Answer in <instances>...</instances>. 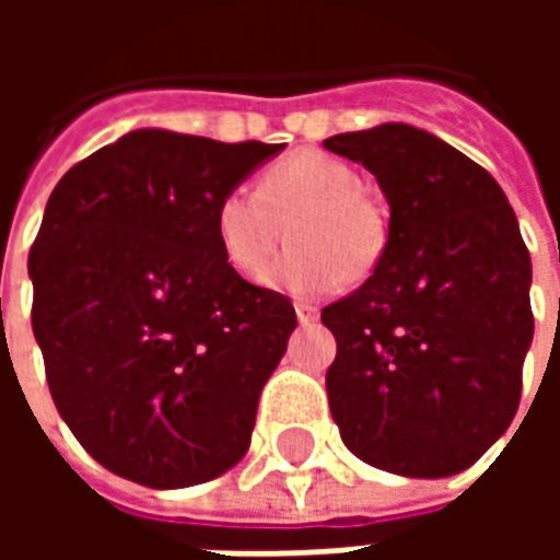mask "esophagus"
Masks as SVG:
<instances>
[{
    "label": "esophagus",
    "mask_w": 560,
    "mask_h": 560,
    "mask_svg": "<svg viewBox=\"0 0 560 560\" xmlns=\"http://www.w3.org/2000/svg\"><path fill=\"white\" fill-rule=\"evenodd\" d=\"M293 308H296V320H300L303 327H308V324H315V320H317V305L296 303Z\"/></svg>",
    "instance_id": "esophagus-1"
}]
</instances>
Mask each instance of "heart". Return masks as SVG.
Listing matches in <instances>:
<instances>
[{"label": "heart", "instance_id": "b5f03b06", "mask_svg": "<svg viewBox=\"0 0 560 560\" xmlns=\"http://www.w3.org/2000/svg\"><path fill=\"white\" fill-rule=\"evenodd\" d=\"M288 224L291 248L269 267L267 288L288 296H320L341 281H363L387 252V215L360 188L351 164L324 152L276 161L257 191L231 188L215 203V240L224 260L257 279Z\"/></svg>", "mask_w": 560, "mask_h": 560}]
</instances>
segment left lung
Wrapping results in <instances>:
<instances>
[{
    "label": "left lung",
    "instance_id": "obj_1",
    "mask_svg": "<svg viewBox=\"0 0 560 560\" xmlns=\"http://www.w3.org/2000/svg\"><path fill=\"white\" fill-rule=\"evenodd\" d=\"M389 203L387 252L320 320L339 353L327 396L341 441L372 468L453 477L510 429L534 339L530 255L510 200L441 138L405 122L324 140Z\"/></svg>",
    "mask_w": 560,
    "mask_h": 560
}]
</instances>
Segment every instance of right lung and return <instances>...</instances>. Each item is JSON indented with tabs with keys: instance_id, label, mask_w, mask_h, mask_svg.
I'll return each instance as SVG.
<instances>
[{
	"instance_id": "add662e5",
	"label": "right lung",
	"mask_w": 560,
	"mask_h": 560,
	"mask_svg": "<svg viewBox=\"0 0 560 560\" xmlns=\"http://www.w3.org/2000/svg\"><path fill=\"white\" fill-rule=\"evenodd\" d=\"M281 149L138 128L74 164L44 207L30 279L50 396L126 480L185 489L248 450L296 312L224 260L215 203Z\"/></svg>"
}]
</instances>
